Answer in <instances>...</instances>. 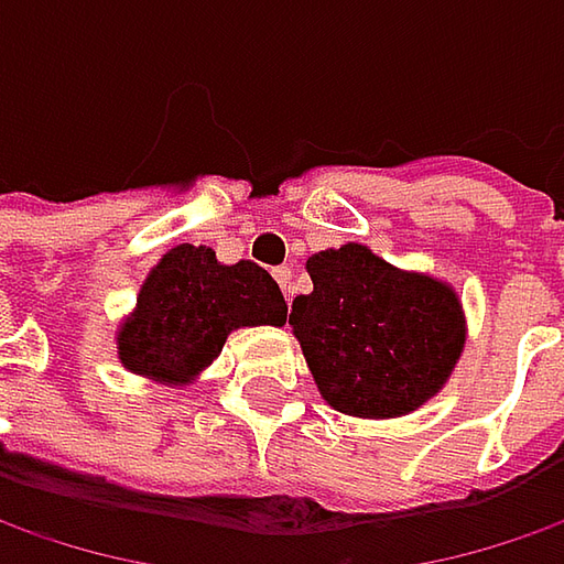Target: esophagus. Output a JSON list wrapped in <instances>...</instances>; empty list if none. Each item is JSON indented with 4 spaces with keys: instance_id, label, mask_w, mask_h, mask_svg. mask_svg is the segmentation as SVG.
I'll return each instance as SVG.
<instances>
[{
    "instance_id": "esophagus-1",
    "label": "esophagus",
    "mask_w": 564,
    "mask_h": 564,
    "mask_svg": "<svg viewBox=\"0 0 564 564\" xmlns=\"http://www.w3.org/2000/svg\"><path fill=\"white\" fill-rule=\"evenodd\" d=\"M274 281L281 283L283 296H286V303L293 300V286H290V281H293V271L290 268H274Z\"/></svg>"
}]
</instances>
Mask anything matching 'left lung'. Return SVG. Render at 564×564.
Wrapping results in <instances>:
<instances>
[{
    "mask_svg": "<svg viewBox=\"0 0 564 564\" xmlns=\"http://www.w3.org/2000/svg\"><path fill=\"white\" fill-rule=\"evenodd\" d=\"M306 271L312 293L293 300L290 325L334 410L394 420L442 391L467 340L448 283L401 271L359 242L312 256Z\"/></svg>",
    "mask_w": 564,
    "mask_h": 564,
    "instance_id": "obj_1",
    "label": "left lung"
}]
</instances>
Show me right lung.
<instances>
[{
    "label": "right lung",
    "mask_w": 564,
    "mask_h": 564,
    "mask_svg": "<svg viewBox=\"0 0 564 564\" xmlns=\"http://www.w3.org/2000/svg\"><path fill=\"white\" fill-rule=\"evenodd\" d=\"M286 303L256 261L220 264L208 246H176L141 283L135 312L116 334L129 372L163 384H188L210 366L227 334L283 325Z\"/></svg>",
    "instance_id": "obj_1"
}]
</instances>
